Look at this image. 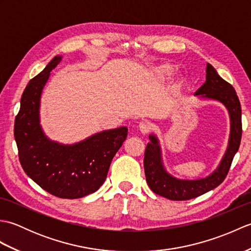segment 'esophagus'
<instances>
[{"instance_id": "obj_1", "label": "esophagus", "mask_w": 251, "mask_h": 251, "mask_svg": "<svg viewBox=\"0 0 251 251\" xmlns=\"http://www.w3.org/2000/svg\"><path fill=\"white\" fill-rule=\"evenodd\" d=\"M139 129H140V131L142 132V134H145V135H147V134H149V132L151 131V125L149 124L148 122H141L140 124H139Z\"/></svg>"}]
</instances>
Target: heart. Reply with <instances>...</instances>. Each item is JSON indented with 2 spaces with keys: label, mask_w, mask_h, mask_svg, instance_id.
I'll return each mask as SVG.
<instances>
[{
  "label": "heart",
  "mask_w": 251,
  "mask_h": 251,
  "mask_svg": "<svg viewBox=\"0 0 251 251\" xmlns=\"http://www.w3.org/2000/svg\"><path fill=\"white\" fill-rule=\"evenodd\" d=\"M156 73L158 74V75H161V76H167V75H169L170 73H172V67L167 66V65H164V66L158 67L156 69Z\"/></svg>",
  "instance_id": "1"
}]
</instances>
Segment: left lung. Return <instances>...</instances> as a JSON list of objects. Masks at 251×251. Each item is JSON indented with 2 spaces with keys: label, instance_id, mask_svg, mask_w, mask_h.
Here are the masks:
<instances>
[{
  "label": "left lung",
  "instance_id": "1",
  "mask_svg": "<svg viewBox=\"0 0 251 251\" xmlns=\"http://www.w3.org/2000/svg\"><path fill=\"white\" fill-rule=\"evenodd\" d=\"M196 96L220 101L226 106L231 117V135L226 153L215 173L200 180H178L168 175L163 167L161 149L155 136H150L143 158L146 179L150 189L157 195L172 201H188L207 193L220 185L230 170L234 155L242 139V108L235 89L225 81L210 63H207L206 82L195 93Z\"/></svg>",
  "mask_w": 251,
  "mask_h": 251
}]
</instances>
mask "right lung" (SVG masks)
<instances>
[{
  "label": "right lung",
  "mask_w": 251,
  "mask_h": 251,
  "mask_svg": "<svg viewBox=\"0 0 251 251\" xmlns=\"http://www.w3.org/2000/svg\"><path fill=\"white\" fill-rule=\"evenodd\" d=\"M60 61L61 57H55L26 85L15 119L14 135L25 173L50 194L73 200L94 193L102 185L128 129L120 127L101 131L73 146L47 139L40 126V98L50 72Z\"/></svg>",
  "instance_id": "add662e5"
}]
</instances>
